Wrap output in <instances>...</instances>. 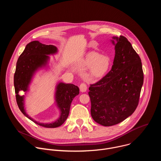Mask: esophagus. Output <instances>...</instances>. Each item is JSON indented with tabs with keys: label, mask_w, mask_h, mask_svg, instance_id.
Instances as JSON below:
<instances>
[{
	"label": "esophagus",
	"mask_w": 161,
	"mask_h": 161,
	"mask_svg": "<svg viewBox=\"0 0 161 161\" xmlns=\"http://www.w3.org/2000/svg\"><path fill=\"white\" fill-rule=\"evenodd\" d=\"M80 89L81 92H85L87 89V86L85 83H81L80 85Z\"/></svg>",
	"instance_id": "esophagus-1"
}]
</instances>
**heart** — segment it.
I'll return each mask as SVG.
<instances>
[{"mask_svg": "<svg viewBox=\"0 0 161 161\" xmlns=\"http://www.w3.org/2000/svg\"><path fill=\"white\" fill-rule=\"evenodd\" d=\"M85 64L89 67L87 76L91 80H97L104 76L111 67V59L108 56L100 55L96 53H90L85 60Z\"/></svg>", "mask_w": 161, "mask_h": 161, "instance_id": "b5f03b06", "label": "heart"}]
</instances>
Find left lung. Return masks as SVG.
<instances>
[{
  "instance_id": "1",
  "label": "left lung",
  "mask_w": 161,
  "mask_h": 161,
  "mask_svg": "<svg viewBox=\"0 0 161 161\" xmlns=\"http://www.w3.org/2000/svg\"><path fill=\"white\" fill-rule=\"evenodd\" d=\"M117 42L115 55L109 72L90 85L88 95L91 116L103 126L118 124L134 112L143 84L142 60L124 36L113 37Z\"/></svg>"
}]
</instances>
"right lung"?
Returning <instances> with one entry per match:
<instances>
[{
    "instance_id": "1",
    "label": "right lung",
    "mask_w": 161,
    "mask_h": 161,
    "mask_svg": "<svg viewBox=\"0 0 161 161\" xmlns=\"http://www.w3.org/2000/svg\"><path fill=\"white\" fill-rule=\"evenodd\" d=\"M57 52L53 45H46L37 41L27 44L23 53L19 57L14 75V86L16 103L21 113L35 124L47 128H55L62 125L67 120L69 113L71 103L75 96L80 93L79 88L73 84L59 83L56 87L55 101L60 111V117L54 122L49 124L39 123L26 113L24 109V96H21L19 92H27L32 78L39 68L45 66L49 60V55Z\"/></svg>"
}]
</instances>
